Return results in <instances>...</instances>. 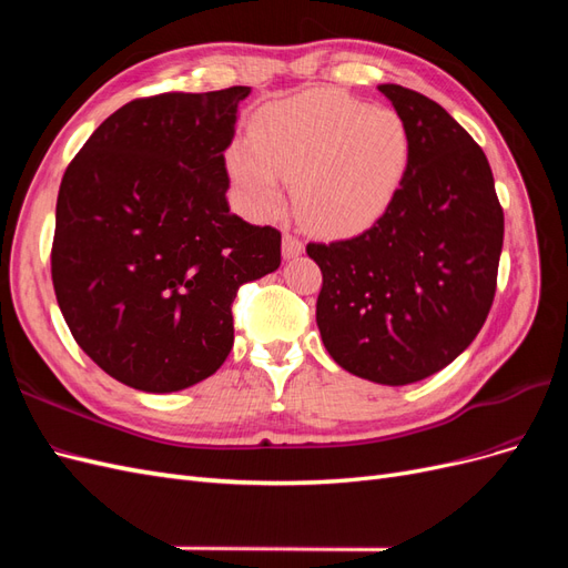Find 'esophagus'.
<instances>
[{
    "mask_svg": "<svg viewBox=\"0 0 568 568\" xmlns=\"http://www.w3.org/2000/svg\"><path fill=\"white\" fill-rule=\"evenodd\" d=\"M282 253H284L286 261H288V257H298L303 253V242H301L298 236L291 234V232H284V236H282Z\"/></svg>",
    "mask_w": 568,
    "mask_h": 568,
    "instance_id": "34e87169",
    "label": "esophagus"
}]
</instances>
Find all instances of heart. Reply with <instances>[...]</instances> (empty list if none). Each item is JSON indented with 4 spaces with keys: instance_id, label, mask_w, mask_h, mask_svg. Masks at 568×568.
I'll list each match as a JSON object with an SVG mask.
<instances>
[{
    "instance_id": "b5f03b06",
    "label": "heart",
    "mask_w": 568,
    "mask_h": 568,
    "mask_svg": "<svg viewBox=\"0 0 568 568\" xmlns=\"http://www.w3.org/2000/svg\"><path fill=\"white\" fill-rule=\"evenodd\" d=\"M409 130L398 111L336 90L274 101L257 115L251 142L227 153L230 173L255 215L282 209L294 184L298 220L320 234L363 230L398 194L409 165Z\"/></svg>"
}]
</instances>
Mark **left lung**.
Here are the masks:
<instances>
[{
    "label": "left lung",
    "mask_w": 568,
    "mask_h": 568,
    "mask_svg": "<svg viewBox=\"0 0 568 568\" xmlns=\"http://www.w3.org/2000/svg\"><path fill=\"white\" fill-rule=\"evenodd\" d=\"M409 130V165L384 215L332 244H307L322 270L324 348L363 379L405 386L469 346L497 286L505 213L484 149L434 99L379 84Z\"/></svg>",
    "instance_id": "obj_1"
}]
</instances>
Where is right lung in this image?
Returning a JSON list of instances; mask_svg holds the SVG:
<instances>
[{
	"instance_id": "add662e5",
	"label": "right lung",
	"mask_w": 568,
	"mask_h": 568,
	"mask_svg": "<svg viewBox=\"0 0 568 568\" xmlns=\"http://www.w3.org/2000/svg\"><path fill=\"white\" fill-rule=\"evenodd\" d=\"M251 88L134 99L65 168L51 282L78 346L120 384L194 386L234 343L242 284L282 263V234L230 211L225 151Z\"/></svg>"
}]
</instances>
